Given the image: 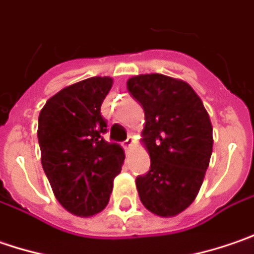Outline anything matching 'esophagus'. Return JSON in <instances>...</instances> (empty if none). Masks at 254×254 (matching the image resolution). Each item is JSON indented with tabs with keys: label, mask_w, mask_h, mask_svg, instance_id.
Here are the masks:
<instances>
[{
	"label": "esophagus",
	"mask_w": 254,
	"mask_h": 254,
	"mask_svg": "<svg viewBox=\"0 0 254 254\" xmlns=\"http://www.w3.org/2000/svg\"><path fill=\"white\" fill-rule=\"evenodd\" d=\"M133 143H135V140L132 138H127V140H125V143H124V149L127 150V152H130V149H132V146H133Z\"/></svg>",
	"instance_id": "1"
}]
</instances>
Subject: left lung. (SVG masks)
<instances>
[{"label": "left lung", "mask_w": 254, "mask_h": 254, "mask_svg": "<svg viewBox=\"0 0 254 254\" xmlns=\"http://www.w3.org/2000/svg\"><path fill=\"white\" fill-rule=\"evenodd\" d=\"M127 91L143 106L142 142L150 169L136 178L143 206L162 217L179 215L190 206L209 166L213 133L207 111L193 88L162 73L127 79Z\"/></svg>", "instance_id": "obj_1"}]
</instances>
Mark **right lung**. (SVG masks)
<instances>
[{"mask_svg": "<svg viewBox=\"0 0 254 254\" xmlns=\"http://www.w3.org/2000/svg\"><path fill=\"white\" fill-rule=\"evenodd\" d=\"M112 78L94 76L69 85L47 101L38 118L41 163L58 202L72 215L89 217L109 202L122 169L124 149L104 139L101 105Z\"/></svg>", "mask_w": 254, "mask_h": 254, "instance_id": "right-lung-1", "label": "right lung"}]
</instances>
